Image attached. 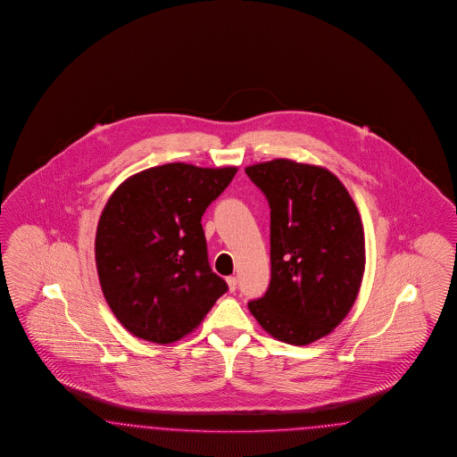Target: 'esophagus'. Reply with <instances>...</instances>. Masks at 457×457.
I'll return each instance as SVG.
<instances>
[{"instance_id": "1", "label": "esophagus", "mask_w": 457, "mask_h": 457, "mask_svg": "<svg viewBox=\"0 0 457 457\" xmlns=\"http://www.w3.org/2000/svg\"><path fill=\"white\" fill-rule=\"evenodd\" d=\"M226 282H228V287H229V293H235V291H237V277H228V278H226Z\"/></svg>"}]
</instances>
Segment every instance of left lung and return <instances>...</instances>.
<instances>
[{"instance_id": "obj_1", "label": "left lung", "mask_w": 457, "mask_h": 457, "mask_svg": "<svg viewBox=\"0 0 457 457\" xmlns=\"http://www.w3.org/2000/svg\"><path fill=\"white\" fill-rule=\"evenodd\" d=\"M245 171L269 201L272 263L267 293L248 310L277 340L308 345L344 321L361 289L359 211L327 168L272 160Z\"/></svg>"}]
</instances>
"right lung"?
<instances>
[{
	"mask_svg": "<svg viewBox=\"0 0 457 457\" xmlns=\"http://www.w3.org/2000/svg\"><path fill=\"white\" fill-rule=\"evenodd\" d=\"M237 171L168 163L132 175L112 194L95 260L110 310L134 337L177 342L228 291L211 270L201 220Z\"/></svg>",
	"mask_w": 457,
	"mask_h": 457,
	"instance_id": "obj_1",
	"label": "right lung"
}]
</instances>
